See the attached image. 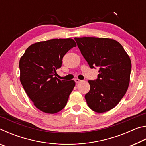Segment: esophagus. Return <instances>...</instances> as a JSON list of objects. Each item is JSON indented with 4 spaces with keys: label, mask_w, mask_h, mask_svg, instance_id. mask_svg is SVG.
I'll return each mask as SVG.
<instances>
[{
    "label": "esophagus",
    "mask_w": 146,
    "mask_h": 146,
    "mask_svg": "<svg viewBox=\"0 0 146 146\" xmlns=\"http://www.w3.org/2000/svg\"><path fill=\"white\" fill-rule=\"evenodd\" d=\"M75 81L76 83H78V82H80L82 80H80V79H78V78H75Z\"/></svg>",
    "instance_id": "obj_1"
}]
</instances>
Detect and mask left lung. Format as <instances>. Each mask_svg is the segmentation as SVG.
<instances>
[{"instance_id":"obj_1","label":"left lung","mask_w":146,"mask_h":146,"mask_svg":"<svg viewBox=\"0 0 146 146\" xmlns=\"http://www.w3.org/2000/svg\"><path fill=\"white\" fill-rule=\"evenodd\" d=\"M90 68H99L95 80L88 81L90 90L85 95L89 107L97 113L115 108L126 93L129 84L131 62L124 49L113 39L75 38Z\"/></svg>"}]
</instances>
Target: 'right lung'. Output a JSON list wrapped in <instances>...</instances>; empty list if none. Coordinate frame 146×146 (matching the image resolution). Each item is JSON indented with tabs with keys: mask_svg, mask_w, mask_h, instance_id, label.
Listing matches in <instances>:
<instances>
[{
	"mask_svg": "<svg viewBox=\"0 0 146 146\" xmlns=\"http://www.w3.org/2000/svg\"><path fill=\"white\" fill-rule=\"evenodd\" d=\"M75 46L71 38L51 39L32 44L21 58V82L34 105L42 111L54 114L67 104L75 81L60 80L55 76L64 56Z\"/></svg>",
	"mask_w": 146,
	"mask_h": 146,
	"instance_id": "right-lung-1",
	"label": "right lung"
}]
</instances>
